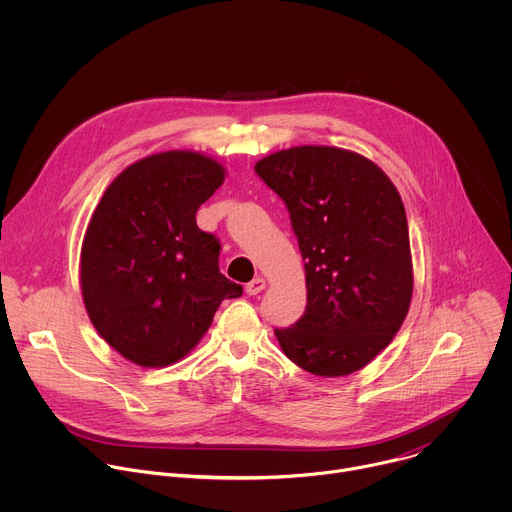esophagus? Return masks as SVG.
<instances>
[{
	"label": "esophagus",
	"instance_id": "esophagus-1",
	"mask_svg": "<svg viewBox=\"0 0 512 512\" xmlns=\"http://www.w3.org/2000/svg\"><path fill=\"white\" fill-rule=\"evenodd\" d=\"M263 289H265V279H263V277H255V279L249 281L247 287H245L247 296H257V294H261Z\"/></svg>",
	"mask_w": 512,
	"mask_h": 512
}]
</instances>
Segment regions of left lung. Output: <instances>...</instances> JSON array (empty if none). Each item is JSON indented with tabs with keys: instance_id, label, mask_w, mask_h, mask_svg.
Instances as JSON below:
<instances>
[{
	"instance_id": "obj_1",
	"label": "left lung",
	"mask_w": 512,
	"mask_h": 512,
	"mask_svg": "<svg viewBox=\"0 0 512 512\" xmlns=\"http://www.w3.org/2000/svg\"><path fill=\"white\" fill-rule=\"evenodd\" d=\"M255 172L283 200L306 261V312L275 328L285 356L318 377L362 369L389 346L411 302L397 188L371 160L322 145L271 154Z\"/></svg>"
}]
</instances>
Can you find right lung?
<instances>
[{"label": "right lung", "mask_w": 512, "mask_h": 512, "mask_svg": "<svg viewBox=\"0 0 512 512\" xmlns=\"http://www.w3.org/2000/svg\"><path fill=\"white\" fill-rule=\"evenodd\" d=\"M223 166L164 152L123 170L85 233L81 287L97 332L127 360L166 367L188 354L223 300L243 287L218 269L221 241L196 210L223 184Z\"/></svg>", "instance_id": "1"}]
</instances>
